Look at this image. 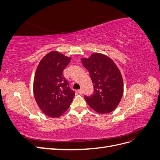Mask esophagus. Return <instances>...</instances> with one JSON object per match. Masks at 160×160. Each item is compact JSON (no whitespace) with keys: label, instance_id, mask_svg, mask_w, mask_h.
<instances>
[{"label":"esophagus","instance_id":"esophagus-1","mask_svg":"<svg viewBox=\"0 0 160 160\" xmlns=\"http://www.w3.org/2000/svg\"><path fill=\"white\" fill-rule=\"evenodd\" d=\"M77 92H78V93H79V94H81V95H82V94H83V89H79L78 91H77Z\"/></svg>","mask_w":160,"mask_h":160}]
</instances>
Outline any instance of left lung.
Masks as SVG:
<instances>
[{"label": "left lung", "instance_id": "obj_1", "mask_svg": "<svg viewBox=\"0 0 160 160\" xmlns=\"http://www.w3.org/2000/svg\"><path fill=\"white\" fill-rule=\"evenodd\" d=\"M81 60L89 72L94 88L93 95L85 96L87 103L98 113L113 111L123 93V78L118 66L111 58L98 52Z\"/></svg>", "mask_w": 160, "mask_h": 160}]
</instances>
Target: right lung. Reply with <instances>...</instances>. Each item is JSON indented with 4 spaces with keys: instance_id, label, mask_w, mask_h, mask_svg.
Listing matches in <instances>:
<instances>
[{
    "instance_id": "obj_1",
    "label": "right lung",
    "mask_w": 160,
    "mask_h": 160,
    "mask_svg": "<svg viewBox=\"0 0 160 160\" xmlns=\"http://www.w3.org/2000/svg\"><path fill=\"white\" fill-rule=\"evenodd\" d=\"M71 58L52 51L41 60L33 82V93L38 108L48 117L59 118L69 109L75 96L62 75Z\"/></svg>"
}]
</instances>
